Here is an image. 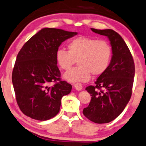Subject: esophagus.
Here are the masks:
<instances>
[{"label": "esophagus", "mask_w": 146, "mask_h": 146, "mask_svg": "<svg viewBox=\"0 0 146 146\" xmlns=\"http://www.w3.org/2000/svg\"><path fill=\"white\" fill-rule=\"evenodd\" d=\"M73 86H74L75 89L77 91H80L83 89V85L80 83H77L75 84H73Z\"/></svg>", "instance_id": "esophagus-1"}]
</instances>
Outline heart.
<instances>
[{
	"instance_id": "b5f03b06",
	"label": "heart",
	"mask_w": 146,
	"mask_h": 146,
	"mask_svg": "<svg viewBox=\"0 0 146 146\" xmlns=\"http://www.w3.org/2000/svg\"><path fill=\"white\" fill-rule=\"evenodd\" d=\"M69 50L60 48L56 52V61L63 70H69L77 61L79 66L70 69L63 77L69 82H86L91 73H104L110 63L111 46L106 40L87 36L73 38L68 44Z\"/></svg>"
}]
</instances>
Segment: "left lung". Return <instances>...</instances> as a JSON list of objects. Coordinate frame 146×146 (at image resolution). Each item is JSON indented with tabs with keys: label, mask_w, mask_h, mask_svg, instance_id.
Listing matches in <instances>:
<instances>
[{
	"label": "left lung",
	"mask_w": 146,
	"mask_h": 146,
	"mask_svg": "<svg viewBox=\"0 0 146 146\" xmlns=\"http://www.w3.org/2000/svg\"><path fill=\"white\" fill-rule=\"evenodd\" d=\"M91 29L108 36L113 55L108 69L97 79L96 85L85 88L91 99L83 113L94 123H106L121 113L131 98L135 65L129 48L117 33L111 29Z\"/></svg>",
	"instance_id": "1"
}]
</instances>
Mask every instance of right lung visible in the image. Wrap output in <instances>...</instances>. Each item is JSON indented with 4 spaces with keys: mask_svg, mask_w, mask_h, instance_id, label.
Segmentation results:
<instances>
[{
    "mask_svg": "<svg viewBox=\"0 0 146 146\" xmlns=\"http://www.w3.org/2000/svg\"><path fill=\"white\" fill-rule=\"evenodd\" d=\"M55 28H44L25 42L17 55L12 81L17 104L25 115L45 121L59 113L61 98L71 84L62 81L55 54L63 41L76 35ZM55 84L50 86V83Z\"/></svg>",
    "mask_w": 146,
    "mask_h": 146,
    "instance_id": "right-lung-1",
    "label": "right lung"
}]
</instances>
